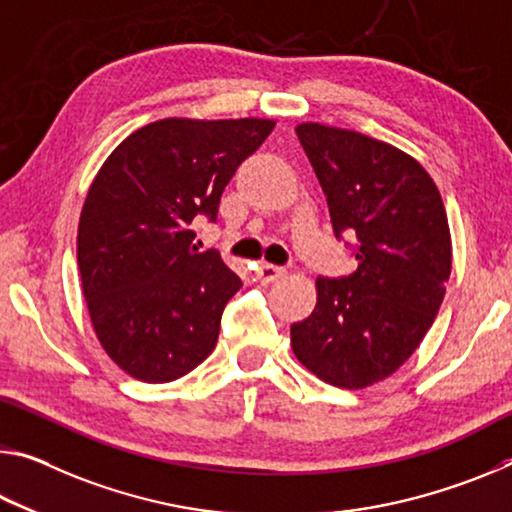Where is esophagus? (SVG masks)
Here are the masks:
<instances>
[{
    "label": "esophagus",
    "mask_w": 512,
    "mask_h": 512,
    "mask_svg": "<svg viewBox=\"0 0 512 512\" xmlns=\"http://www.w3.org/2000/svg\"><path fill=\"white\" fill-rule=\"evenodd\" d=\"M255 275H257V280L262 282V285H271V282L280 280L282 275H285V269H282V266L262 262V264H259L257 269H255Z\"/></svg>",
    "instance_id": "34e87169"
}]
</instances>
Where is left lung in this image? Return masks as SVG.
<instances>
[{"label":"left lung","instance_id":"obj_1","mask_svg":"<svg viewBox=\"0 0 512 512\" xmlns=\"http://www.w3.org/2000/svg\"><path fill=\"white\" fill-rule=\"evenodd\" d=\"M298 141L326 193L335 237L358 271L316 280L291 326L296 358L326 383L362 389L401 367L433 326L451 275V234L431 175L394 145L305 123Z\"/></svg>","mask_w":512,"mask_h":512}]
</instances>
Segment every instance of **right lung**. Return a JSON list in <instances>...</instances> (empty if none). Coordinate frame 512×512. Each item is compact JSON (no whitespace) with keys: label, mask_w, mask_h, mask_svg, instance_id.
<instances>
[{"label":"right lung","mask_w":512,"mask_h":512,"mask_svg":"<svg viewBox=\"0 0 512 512\" xmlns=\"http://www.w3.org/2000/svg\"><path fill=\"white\" fill-rule=\"evenodd\" d=\"M273 120L166 118L111 152L88 189L77 234L81 289L109 358L143 383L186 376L214 351L241 278L191 223L216 221L227 182Z\"/></svg>","instance_id":"add662e5"}]
</instances>
